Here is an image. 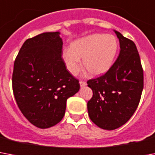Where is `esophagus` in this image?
<instances>
[{"label": "esophagus", "instance_id": "1", "mask_svg": "<svg viewBox=\"0 0 155 155\" xmlns=\"http://www.w3.org/2000/svg\"><path fill=\"white\" fill-rule=\"evenodd\" d=\"M79 83H80V86H81V87H84V86H85V85H87V83H86L85 81H79Z\"/></svg>", "mask_w": 155, "mask_h": 155}]
</instances>
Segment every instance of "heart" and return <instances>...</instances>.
<instances>
[{
	"label": "heart",
	"instance_id": "1",
	"mask_svg": "<svg viewBox=\"0 0 155 155\" xmlns=\"http://www.w3.org/2000/svg\"><path fill=\"white\" fill-rule=\"evenodd\" d=\"M117 41L114 35L94 33L77 39L61 52L65 67L77 75L83 67L91 75H101L110 70L117 52Z\"/></svg>",
	"mask_w": 155,
	"mask_h": 155
}]
</instances>
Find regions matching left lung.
<instances>
[{"label":"left lung","mask_w":155,"mask_h":155,"mask_svg":"<svg viewBox=\"0 0 155 155\" xmlns=\"http://www.w3.org/2000/svg\"><path fill=\"white\" fill-rule=\"evenodd\" d=\"M119 39L120 53L106 74L87 81L93 90L88 101L89 116L95 125L112 130L132 117L143 90V70L135 44L114 30Z\"/></svg>","instance_id":"obj_1"}]
</instances>
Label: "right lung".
Returning <instances> with one entry per match:
<instances>
[{
    "label": "right lung",
    "instance_id": "1",
    "mask_svg": "<svg viewBox=\"0 0 155 155\" xmlns=\"http://www.w3.org/2000/svg\"><path fill=\"white\" fill-rule=\"evenodd\" d=\"M62 45L59 32L41 33L25 41L14 61L15 99L23 115L38 128L61 122L67 99L80 89L61 58Z\"/></svg>",
    "mask_w": 155,
    "mask_h": 155
}]
</instances>
